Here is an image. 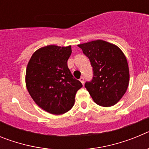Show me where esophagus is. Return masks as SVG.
I'll return each mask as SVG.
<instances>
[{
  "label": "esophagus",
  "mask_w": 149,
  "mask_h": 149,
  "mask_svg": "<svg viewBox=\"0 0 149 149\" xmlns=\"http://www.w3.org/2000/svg\"><path fill=\"white\" fill-rule=\"evenodd\" d=\"M80 81H81V84H82L83 85H84V77H81V78H80Z\"/></svg>",
  "instance_id": "1"
}]
</instances>
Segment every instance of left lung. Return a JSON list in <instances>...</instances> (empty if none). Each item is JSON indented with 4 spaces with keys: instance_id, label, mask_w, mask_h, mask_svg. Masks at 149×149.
Segmentation results:
<instances>
[{
    "instance_id": "8db88e82",
    "label": "left lung",
    "mask_w": 149,
    "mask_h": 149,
    "mask_svg": "<svg viewBox=\"0 0 149 149\" xmlns=\"http://www.w3.org/2000/svg\"><path fill=\"white\" fill-rule=\"evenodd\" d=\"M89 59L93 78L85 87L97 104L111 107L118 103L127 91L130 74L127 59L116 45L98 40L78 45Z\"/></svg>"
}]
</instances>
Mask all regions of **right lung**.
Listing matches in <instances>:
<instances>
[{
	"mask_svg": "<svg viewBox=\"0 0 149 149\" xmlns=\"http://www.w3.org/2000/svg\"><path fill=\"white\" fill-rule=\"evenodd\" d=\"M72 46L47 45L33 54L27 63L25 83L35 103L49 113L70 110L77 91L83 86L68 69Z\"/></svg>",
	"mask_w": 149,
	"mask_h": 149,
	"instance_id": "add662e5",
	"label": "right lung"
}]
</instances>
